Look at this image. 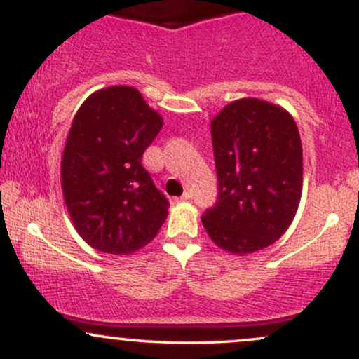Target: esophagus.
I'll use <instances>...</instances> for the list:
<instances>
[{
    "label": "esophagus",
    "instance_id": "1",
    "mask_svg": "<svg viewBox=\"0 0 359 359\" xmlns=\"http://www.w3.org/2000/svg\"><path fill=\"white\" fill-rule=\"evenodd\" d=\"M189 199H191V194H189V192H185L182 197H175V199H174V203H180V201H189Z\"/></svg>",
    "mask_w": 359,
    "mask_h": 359
}]
</instances>
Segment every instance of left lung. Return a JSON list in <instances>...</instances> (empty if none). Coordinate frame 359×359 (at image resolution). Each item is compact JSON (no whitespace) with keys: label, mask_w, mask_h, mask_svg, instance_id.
Instances as JSON below:
<instances>
[{"label":"left lung","mask_w":359,"mask_h":359,"mask_svg":"<svg viewBox=\"0 0 359 359\" xmlns=\"http://www.w3.org/2000/svg\"><path fill=\"white\" fill-rule=\"evenodd\" d=\"M217 199L205 209L209 238L234 255L266 248L287 231L302 194V143L280 106L246 97L212 119Z\"/></svg>","instance_id":"1"}]
</instances>
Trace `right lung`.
<instances>
[{
  "label": "right lung",
  "instance_id": "add662e5",
  "mask_svg": "<svg viewBox=\"0 0 359 359\" xmlns=\"http://www.w3.org/2000/svg\"><path fill=\"white\" fill-rule=\"evenodd\" d=\"M162 125L128 86L90 94L74 116L62 155V192L74 228L93 248L130 255L165 222L170 204L142 165Z\"/></svg>",
  "mask_w": 359,
  "mask_h": 359
}]
</instances>
